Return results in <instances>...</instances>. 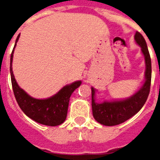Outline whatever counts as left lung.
Returning <instances> with one entry per match:
<instances>
[{
  "instance_id": "8db88e82",
  "label": "left lung",
  "mask_w": 160,
  "mask_h": 160,
  "mask_svg": "<svg viewBox=\"0 0 160 160\" xmlns=\"http://www.w3.org/2000/svg\"><path fill=\"white\" fill-rule=\"evenodd\" d=\"M136 42L141 47L142 53L145 59V81L141 88L130 97L123 100L95 101V91L93 87L92 91V111L94 119L106 126H113L125 122L139 112L145 104L148 97L152 78V65L147 43L142 35L136 31L135 35Z\"/></svg>"
}]
</instances>
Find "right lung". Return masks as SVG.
I'll use <instances>...</instances> for the list:
<instances>
[{"instance_id":"right-lung-1","label":"right lung","mask_w":160,"mask_h":160,"mask_svg":"<svg viewBox=\"0 0 160 160\" xmlns=\"http://www.w3.org/2000/svg\"><path fill=\"white\" fill-rule=\"evenodd\" d=\"M19 36L15 42L14 48L10 59V73L12 90L16 101L24 114L37 123L48 126H57L65 122L67 116L69 101L72 94L76 88L81 85V81H76L71 84L64 86L57 94L47 99H36L24 91L18 86L13 75L12 63L13 52Z\"/></svg>"}]
</instances>
